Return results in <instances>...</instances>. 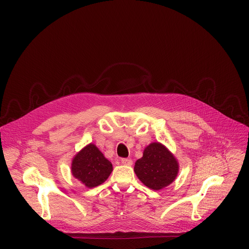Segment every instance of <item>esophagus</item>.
<instances>
[{
	"mask_svg": "<svg viewBox=\"0 0 249 249\" xmlns=\"http://www.w3.org/2000/svg\"><path fill=\"white\" fill-rule=\"evenodd\" d=\"M121 163L124 164V165H132V160H129V159H122Z\"/></svg>",
	"mask_w": 249,
	"mask_h": 249,
	"instance_id": "obj_1",
	"label": "esophagus"
}]
</instances>
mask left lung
<instances>
[{"instance_id": "1", "label": "left lung", "mask_w": 249, "mask_h": 249, "mask_svg": "<svg viewBox=\"0 0 249 249\" xmlns=\"http://www.w3.org/2000/svg\"><path fill=\"white\" fill-rule=\"evenodd\" d=\"M137 178L151 190H161L176 179L178 162L174 154L160 142H152L145 147L143 156L134 165Z\"/></svg>"}]
</instances>
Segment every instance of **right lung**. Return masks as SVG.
Returning <instances> with one entry per match:
<instances>
[{
	"instance_id": "right-lung-1",
	"label": "right lung",
	"mask_w": 249,
	"mask_h": 249,
	"mask_svg": "<svg viewBox=\"0 0 249 249\" xmlns=\"http://www.w3.org/2000/svg\"><path fill=\"white\" fill-rule=\"evenodd\" d=\"M112 171V163L93 143L77 152L71 161L72 176L89 189L103 184Z\"/></svg>"
}]
</instances>
